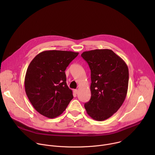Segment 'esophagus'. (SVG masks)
Instances as JSON below:
<instances>
[{"label":"esophagus","instance_id":"34e87169","mask_svg":"<svg viewBox=\"0 0 155 155\" xmlns=\"http://www.w3.org/2000/svg\"><path fill=\"white\" fill-rule=\"evenodd\" d=\"M74 93L75 94H77L78 93V90H74Z\"/></svg>","mask_w":155,"mask_h":155}]
</instances>
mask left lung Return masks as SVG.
I'll return each mask as SVG.
<instances>
[{
	"instance_id": "left-lung-1",
	"label": "left lung",
	"mask_w": 155,
	"mask_h": 155,
	"mask_svg": "<svg viewBox=\"0 0 155 155\" xmlns=\"http://www.w3.org/2000/svg\"><path fill=\"white\" fill-rule=\"evenodd\" d=\"M81 56L91 70V97L84 108L93 119L104 121L116 113L125 100L129 81L127 65L108 49L84 51Z\"/></svg>"
}]
</instances>
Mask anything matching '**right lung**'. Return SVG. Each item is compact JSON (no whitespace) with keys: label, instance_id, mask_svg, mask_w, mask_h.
<instances>
[{"label":"right lung","instance_id":"1","mask_svg":"<svg viewBox=\"0 0 155 155\" xmlns=\"http://www.w3.org/2000/svg\"><path fill=\"white\" fill-rule=\"evenodd\" d=\"M78 54L68 51L48 50L37 54L29 64L25 80V91L41 115L56 118L73 99L65 71Z\"/></svg>","mask_w":155,"mask_h":155}]
</instances>
